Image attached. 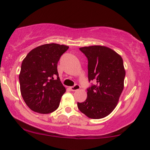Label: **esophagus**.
<instances>
[{
  "label": "esophagus",
  "instance_id": "obj_1",
  "mask_svg": "<svg viewBox=\"0 0 150 150\" xmlns=\"http://www.w3.org/2000/svg\"><path fill=\"white\" fill-rule=\"evenodd\" d=\"M80 88H81V87L79 85H75V86H73V87H70L71 90L72 91H77L78 90H79Z\"/></svg>",
  "mask_w": 150,
  "mask_h": 150
}]
</instances>
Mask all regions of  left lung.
<instances>
[{"mask_svg": "<svg viewBox=\"0 0 150 150\" xmlns=\"http://www.w3.org/2000/svg\"><path fill=\"white\" fill-rule=\"evenodd\" d=\"M88 59V80L96 84L87 88L84 102L77 103L81 112L93 119L105 118L116 108L124 89L126 71L122 58L103 45L80 47Z\"/></svg>", "mask_w": 150, "mask_h": 150, "instance_id": "8db88e82", "label": "left lung"}]
</instances>
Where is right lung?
I'll return each mask as SVG.
<instances>
[{"mask_svg": "<svg viewBox=\"0 0 150 150\" xmlns=\"http://www.w3.org/2000/svg\"><path fill=\"white\" fill-rule=\"evenodd\" d=\"M68 48L54 43L44 44L30 51L22 61L19 74L20 92L32 110L49 114L59 107L66 89L60 81L57 65Z\"/></svg>", "mask_w": 150, "mask_h": 150, "instance_id": "right-lung-1", "label": "right lung"}]
</instances>
